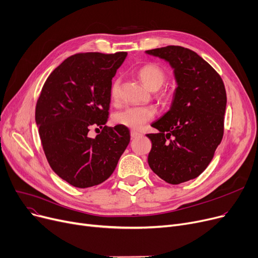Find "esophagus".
Masks as SVG:
<instances>
[{
	"label": "esophagus",
	"mask_w": 258,
	"mask_h": 258,
	"mask_svg": "<svg viewBox=\"0 0 258 258\" xmlns=\"http://www.w3.org/2000/svg\"><path fill=\"white\" fill-rule=\"evenodd\" d=\"M130 136H131L132 139H137V138H139L141 136V134L138 131H136V130H131L130 131Z\"/></svg>",
	"instance_id": "1"
}]
</instances>
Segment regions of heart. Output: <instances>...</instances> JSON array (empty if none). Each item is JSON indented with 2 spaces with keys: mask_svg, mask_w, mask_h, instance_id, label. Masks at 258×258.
<instances>
[{
  "mask_svg": "<svg viewBox=\"0 0 258 258\" xmlns=\"http://www.w3.org/2000/svg\"><path fill=\"white\" fill-rule=\"evenodd\" d=\"M139 78L146 88L151 91H157L165 84L167 80L166 72L163 68L155 64L143 66L139 70ZM120 80L115 79L110 87V96L112 101L116 102L119 99ZM155 115V110L152 107H127L116 112L113 116L114 122L117 125L131 129H140L147 121L152 119Z\"/></svg>",
  "mask_w": 258,
  "mask_h": 258,
  "instance_id": "b5f03b06",
  "label": "heart"
}]
</instances>
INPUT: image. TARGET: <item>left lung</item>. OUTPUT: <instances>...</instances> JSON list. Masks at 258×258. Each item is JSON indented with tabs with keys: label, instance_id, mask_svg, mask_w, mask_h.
<instances>
[{
	"label": "left lung",
	"instance_id": "8db88e82",
	"mask_svg": "<svg viewBox=\"0 0 258 258\" xmlns=\"http://www.w3.org/2000/svg\"><path fill=\"white\" fill-rule=\"evenodd\" d=\"M146 53L169 63L177 85L170 109L151 124L158 132L147 134L152 143L148 164L162 179L178 185L203 173L222 142L225 85L212 66L188 48L167 46Z\"/></svg>",
	"mask_w": 258,
	"mask_h": 258
}]
</instances>
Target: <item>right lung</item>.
Segmentation results:
<instances>
[{
  "instance_id": "add662e5",
  "label": "right lung",
  "mask_w": 258,
  "mask_h": 258,
  "mask_svg": "<svg viewBox=\"0 0 258 258\" xmlns=\"http://www.w3.org/2000/svg\"><path fill=\"white\" fill-rule=\"evenodd\" d=\"M127 52L75 54L46 80L35 108V122L47 161L70 185H100L113 173L130 142L127 127L105 126L112 78ZM91 125L103 130L88 137Z\"/></svg>"
}]
</instances>
